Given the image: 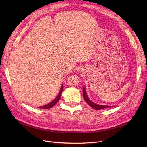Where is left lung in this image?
Returning a JSON list of instances; mask_svg holds the SVG:
<instances>
[{"label": "left lung", "mask_w": 147, "mask_h": 147, "mask_svg": "<svg viewBox=\"0 0 147 147\" xmlns=\"http://www.w3.org/2000/svg\"><path fill=\"white\" fill-rule=\"evenodd\" d=\"M83 98L85 100V102L86 103L90 105L92 108L96 110H100L102 109H105V108H109V107H112V106H109V105H99V104H94V102H92V101H91L90 100V99L88 98V97L87 96L86 94V92L85 90V88L84 87H83Z\"/></svg>", "instance_id": "8db88e82"}]
</instances>
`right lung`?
Returning <instances> with one entry per match:
<instances>
[{"label": "right lung", "mask_w": 147, "mask_h": 147, "mask_svg": "<svg viewBox=\"0 0 147 147\" xmlns=\"http://www.w3.org/2000/svg\"><path fill=\"white\" fill-rule=\"evenodd\" d=\"M63 85L62 84L61 86V90L59 91V93L58 94V95H57V96L56 97V98L54 100H53L51 102H50V103H49L45 105H43V106H41V107H39V108L40 109H50L51 107H53V106H54L57 102H58L60 99V97H61V94H62V92H63Z\"/></svg>", "instance_id": "add662e5"}]
</instances>
